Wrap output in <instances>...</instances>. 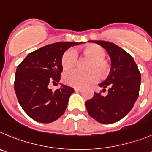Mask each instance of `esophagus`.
<instances>
[{
    "instance_id": "obj_1",
    "label": "esophagus",
    "mask_w": 152,
    "mask_h": 152,
    "mask_svg": "<svg viewBox=\"0 0 152 152\" xmlns=\"http://www.w3.org/2000/svg\"><path fill=\"white\" fill-rule=\"evenodd\" d=\"M74 91H76V92H80V91H83V89L82 88H74Z\"/></svg>"
}]
</instances>
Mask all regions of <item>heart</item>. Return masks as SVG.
I'll use <instances>...</instances> for the list:
<instances>
[{
	"instance_id": "obj_1",
	"label": "heart",
	"mask_w": 152,
	"mask_h": 152,
	"mask_svg": "<svg viewBox=\"0 0 152 152\" xmlns=\"http://www.w3.org/2000/svg\"><path fill=\"white\" fill-rule=\"evenodd\" d=\"M81 51L91 58L93 61L89 66V71H83L79 69H73L66 72L64 75V81L66 84L76 88H84L97 83L99 74L104 77L109 74L110 65L104 60L106 52L97 45H89L81 49ZM77 52L73 49H68L64 52L61 58V65L64 69H70L75 66L77 61Z\"/></svg>"
}]
</instances>
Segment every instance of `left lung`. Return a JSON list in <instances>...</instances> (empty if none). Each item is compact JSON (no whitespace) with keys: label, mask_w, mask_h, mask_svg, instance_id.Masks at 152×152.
<instances>
[{"label":"left lung","mask_w":152,"mask_h":152,"mask_svg":"<svg viewBox=\"0 0 152 152\" xmlns=\"http://www.w3.org/2000/svg\"><path fill=\"white\" fill-rule=\"evenodd\" d=\"M104 48L112 60V68L108 78L99 84L108 93H94L91 99L86 102L88 115L101 124L117 122L132 110L139 97L141 75L130 54L113 42L93 41Z\"/></svg>","instance_id":"1"}]
</instances>
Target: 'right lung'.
<instances>
[{"label": "right lung", "instance_id": "1", "mask_svg": "<svg viewBox=\"0 0 152 152\" xmlns=\"http://www.w3.org/2000/svg\"><path fill=\"white\" fill-rule=\"evenodd\" d=\"M81 43L49 44L28 54L17 66L14 82L17 99L27 115L36 121L51 123L64 113L73 88L61 85L53 91L48 86L60 80L64 52Z\"/></svg>", "mask_w": 152, "mask_h": 152}]
</instances>
